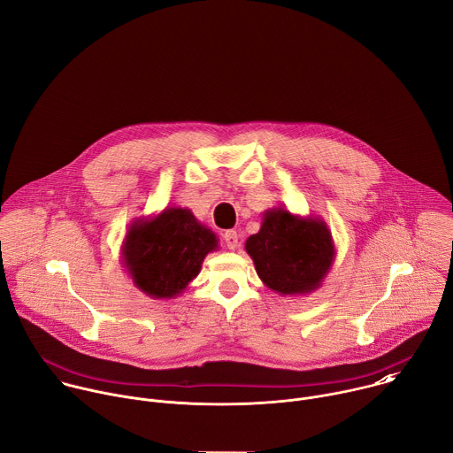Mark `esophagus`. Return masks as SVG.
Here are the masks:
<instances>
[{
  "mask_svg": "<svg viewBox=\"0 0 453 453\" xmlns=\"http://www.w3.org/2000/svg\"><path fill=\"white\" fill-rule=\"evenodd\" d=\"M223 239H225V244L228 250H235L239 246V235L235 230H226L223 234Z\"/></svg>",
  "mask_w": 453,
  "mask_h": 453,
  "instance_id": "esophagus-1",
  "label": "esophagus"
}]
</instances>
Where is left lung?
<instances>
[{
    "instance_id": "8db88e82",
    "label": "left lung",
    "mask_w": 453,
    "mask_h": 453,
    "mask_svg": "<svg viewBox=\"0 0 453 453\" xmlns=\"http://www.w3.org/2000/svg\"><path fill=\"white\" fill-rule=\"evenodd\" d=\"M244 248L262 284L282 296L311 295L321 288L335 260L326 223L282 207L264 212L260 230L246 239Z\"/></svg>"
}]
</instances>
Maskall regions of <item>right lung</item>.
Wrapping results in <instances>:
<instances>
[{
	"label": "right lung",
	"instance_id": "obj_1",
	"mask_svg": "<svg viewBox=\"0 0 453 453\" xmlns=\"http://www.w3.org/2000/svg\"><path fill=\"white\" fill-rule=\"evenodd\" d=\"M218 248L216 234L189 209L165 207L130 225L121 258L137 289L153 300H171L186 291Z\"/></svg>",
	"mask_w": 453,
	"mask_h": 453
}]
</instances>
